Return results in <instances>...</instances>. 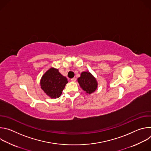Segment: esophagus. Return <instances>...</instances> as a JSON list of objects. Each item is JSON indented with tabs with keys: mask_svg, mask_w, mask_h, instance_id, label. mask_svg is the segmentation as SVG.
<instances>
[{
	"mask_svg": "<svg viewBox=\"0 0 151 151\" xmlns=\"http://www.w3.org/2000/svg\"><path fill=\"white\" fill-rule=\"evenodd\" d=\"M70 80H71V81H72V82H75L76 80V79L75 78H72Z\"/></svg>",
	"mask_w": 151,
	"mask_h": 151,
	"instance_id": "obj_1",
	"label": "esophagus"
}]
</instances>
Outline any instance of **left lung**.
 Here are the masks:
<instances>
[{
  "label": "left lung",
  "mask_w": 151,
  "mask_h": 151,
  "mask_svg": "<svg viewBox=\"0 0 151 151\" xmlns=\"http://www.w3.org/2000/svg\"><path fill=\"white\" fill-rule=\"evenodd\" d=\"M80 87L86 93L90 94L94 92L97 88V82L96 78L88 71L83 72L78 78Z\"/></svg>",
  "instance_id": "1"
}]
</instances>
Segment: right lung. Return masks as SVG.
Wrapping results in <instances>:
<instances>
[{
	"instance_id": "add662e5",
	"label": "right lung",
	"mask_w": 151,
	"mask_h": 151,
	"mask_svg": "<svg viewBox=\"0 0 151 151\" xmlns=\"http://www.w3.org/2000/svg\"><path fill=\"white\" fill-rule=\"evenodd\" d=\"M68 82L67 78L63 76L58 69L51 68L42 76L40 83L42 90L48 96L56 99L60 97Z\"/></svg>"
}]
</instances>
